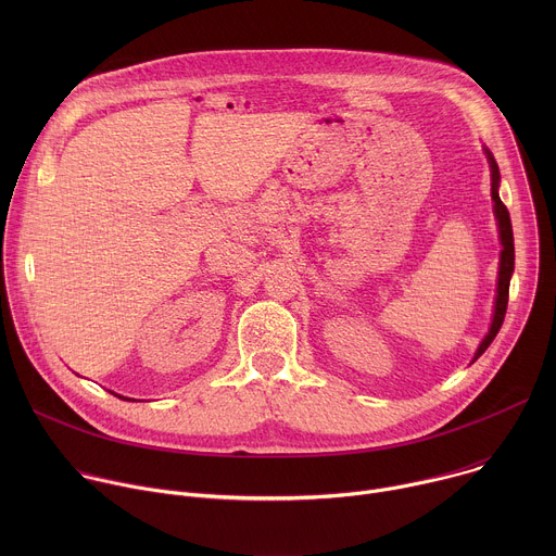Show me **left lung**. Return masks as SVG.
I'll return each instance as SVG.
<instances>
[{"label":"left lung","instance_id":"8db88e82","mask_svg":"<svg viewBox=\"0 0 556 556\" xmlns=\"http://www.w3.org/2000/svg\"><path fill=\"white\" fill-rule=\"evenodd\" d=\"M486 157H489V165H491V195H493V211L497 217V226H500V240H502V255H500V279H497V296H495V314H493V324L491 330L486 334V339L480 343L478 352H475V358L478 361L489 345L493 343V339L497 337L502 324H504V316H506V305H508V288H510V275L515 270V244H513V224H510V215L508 208L504 206L502 198H500V167L495 163L493 153L486 149Z\"/></svg>","mask_w":556,"mask_h":556}]
</instances>
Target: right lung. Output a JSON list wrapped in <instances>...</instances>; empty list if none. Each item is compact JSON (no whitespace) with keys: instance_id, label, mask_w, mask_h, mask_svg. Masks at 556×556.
I'll return each mask as SVG.
<instances>
[{"instance_id":"1","label":"right lung","mask_w":556,"mask_h":556,"mask_svg":"<svg viewBox=\"0 0 556 556\" xmlns=\"http://www.w3.org/2000/svg\"><path fill=\"white\" fill-rule=\"evenodd\" d=\"M118 399H123V395H118ZM123 401H127V399H123Z\"/></svg>"}]
</instances>
